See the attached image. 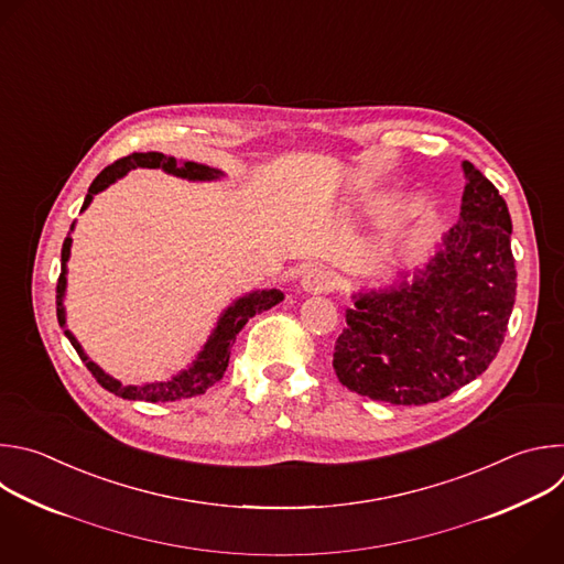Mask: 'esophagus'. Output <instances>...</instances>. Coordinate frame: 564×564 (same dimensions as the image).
I'll list each match as a JSON object with an SVG mask.
<instances>
[{"instance_id": "obj_1", "label": "esophagus", "mask_w": 564, "mask_h": 564, "mask_svg": "<svg viewBox=\"0 0 564 564\" xmlns=\"http://www.w3.org/2000/svg\"><path fill=\"white\" fill-rule=\"evenodd\" d=\"M335 286V278L324 269H308L302 275V289L306 293H328Z\"/></svg>"}]
</instances>
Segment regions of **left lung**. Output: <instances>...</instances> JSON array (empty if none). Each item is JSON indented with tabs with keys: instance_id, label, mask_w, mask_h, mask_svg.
Here are the masks:
<instances>
[{
	"instance_id": "8db88e82",
	"label": "left lung",
	"mask_w": 564,
	"mask_h": 564,
	"mask_svg": "<svg viewBox=\"0 0 564 564\" xmlns=\"http://www.w3.org/2000/svg\"><path fill=\"white\" fill-rule=\"evenodd\" d=\"M460 219L411 273L354 293L333 369L365 398L429 404L494 362L516 302L511 215L498 188L463 162Z\"/></svg>"
}]
</instances>
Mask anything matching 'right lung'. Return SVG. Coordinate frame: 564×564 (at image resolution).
I'll return each mask as SVG.
<instances>
[{"label": "right lung", "instance_id": "1", "mask_svg": "<svg viewBox=\"0 0 564 564\" xmlns=\"http://www.w3.org/2000/svg\"><path fill=\"white\" fill-rule=\"evenodd\" d=\"M133 169H162L169 175L188 180V182H213L224 177L221 171L210 169L206 164H197V162H177L175 158H169L164 153H133L127 155L118 162H112L110 166H106L90 184L86 199L82 204V210L88 208V204L93 202V197L97 193H101L104 188H108L110 184H116L120 177H124L129 171ZM75 229V224L70 227V231ZM70 245L73 238L68 234V238L64 240L62 247V273L57 280V319L59 326L64 328V335L70 340V345L75 347V351L79 354L82 362L86 365V369L93 373V378L110 393H116L124 400H144V402H175V400H184V398H193V395H202L206 389H210L217 380H221L224 371L229 367V358H231V347L236 343V335L242 330V326L262 311H269L271 306L280 304L284 300V293L280 289H262V291H251L242 297H238L236 302H231L227 308L221 311L215 328L210 330L208 340L204 343L202 351L197 354V358L182 369L180 373H175L173 378L164 380V382H147V384H122L120 380H116L112 376H108L101 367H97L82 349V345L77 343V337L66 328V308H64V295H66V264L70 258Z\"/></svg>", "mask_w": 564, "mask_h": 564}]
</instances>
